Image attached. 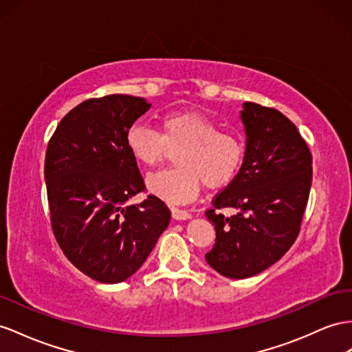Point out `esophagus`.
<instances>
[{
    "label": "esophagus",
    "mask_w": 352,
    "mask_h": 352,
    "mask_svg": "<svg viewBox=\"0 0 352 352\" xmlns=\"http://www.w3.org/2000/svg\"><path fill=\"white\" fill-rule=\"evenodd\" d=\"M170 214H173L174 220H188L192 217V214H188L187 211L179 208H170Z\"/></svg>",
    "instance_id": "esophagus-1"
}]
</instances>
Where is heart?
I'll use <instances>...</instances> for the list:
<instances>
[{"mask_svg": "<svg viewBox=\"0 0 352 352\" xmlns=\"http://www.w3.org/2000/svg\"><path fill=\"white\" fill-rule=\"evenodd\" d=\"M159 131L135 123L126 132V147L141 165L155 168L166 151L176 150L175 168L147 177L148 192L169 204H187L204 184L208 190L228 187L245 162L239 133L196 111H170L159 117Z\"/></svg>", "mask_w": 352, "mask_h": 352, "instance_id": "1", "label": "heart"}]
</instances>
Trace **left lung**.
<instances>
[{
    "label": "left lung",
    "instance_id": "1",
    "mask_svg": "<svg viewBox=\"0 0 352 352\" xmlns=\"http://www.w3.org/2000/svg\"><path fill=\"white\" fill-rule=\"evenodd\" d=\"M245 162L205 214L215 229L206 263L226 278H250L281 258L300 232L312 183V155L275 108L244 102ZM233 208L224 218L218 211Z\"/></svg>",
    "mask_w": 352,
    "mask_h": 352
}]
</instances>
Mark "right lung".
Listing matches in <instances>:
<instances>
[{"label": "right lung", "instance_id": "add662e5", "mask_svg": "<svg viewBox=\"0 0 352 352\" xmlns=\"http://www.w3.org/2000/svg\"><path fill=\"white\" fill-rule=\"evenodd\" d=\"M151 104L131 95L92 98L73 108L52 135L44 162L52 229L60 250L95 281L117 284L146 262L170 211L144 192L126 132Z\"/></svg>", "mask_w": 352, "mask_h": 352}]
</instances>
